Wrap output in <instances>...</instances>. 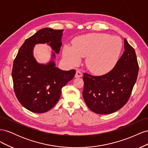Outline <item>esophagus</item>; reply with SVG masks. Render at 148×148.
Instances as JSON below:
<instances>
[{"label":"esophagus","instance_id":"34e87169","mask_svg":"<svg viewBox=\"0 0 148 148\" xmlns=\"http://www.w3.org/2000/svg\"><path fill=\"white\" fill-rule=\"evenodd\" d=\"M82 73H81V71H80L79 70H77V71H76V74L75 75V78H80V77H82Z\"/></svg>","mask_w":148,"mask_h":148}]
</instances>
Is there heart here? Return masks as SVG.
<instances>
[{
    "instance_id": "obj_1",
    "label": "heart",
    "mask_w": 148,
    "mask_h": 148,
    "mask_svg": "<svg viewBox=\"0 0 148 148\" xmlns=\"http://www.w3.org/2000/svg\"><path fill=\"white\" fill-rule=\"evenodd\" d=\"M122 46V40L119 37L91 33L75 38L72 46H64L62 55L71 66L79 64L81 57H86V68L94 74L102 75L109 73L117 65Z\"/></svg>"
}]
</instances>
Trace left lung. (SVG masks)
Wrapping results in <instances>:
<instances>
[{
    "mask_svg": "<svg viewBox=\"0 0 148 148\" xmlns=\"http://www.w3.org/2000/svg\"><path fill=\"white\" fill-rule=\"evenodd\" d=\"M125 51L110 72L100 77L84 73L83 96L89 109L98 114L120 109L131 96L139 66L136 53L124 39Z\"/></svg>",
    "mask_w": 148,
    "mask_h": 148,
    "instance_id": "left-lung-1",
    "label": "left lung"
}]
</instances>
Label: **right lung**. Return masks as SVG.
<instances>
[{"instance_id":"obj_1","label":"right lung","mask_w":148,"mask_h":148,"mask_svg":"<svg viewBox=\"0 0 148 148\" xmlns=\"http://www.w3.org/2000/svg\"><path fill=\"white\" fill-rule=\"evenodd\" d=\"M64 29L45 28L25 40L13 62L12 76L18 100L34 113L46 112L54 106L61 96L62 88L72 79L75 70L65 71L56 66ZM47 43L54 51L47 64H40L34 57V47Z\"/></svg>"}]
</instances>
